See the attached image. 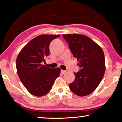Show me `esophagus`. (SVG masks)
Wrapping results in <instances>:
<instances>
[{"instance_id":"esophagus-1","label":"esophagus","mask_w":122,"mask_h":122,"mask_svg":"<svg viewBox=\"0 0 122 122\" xmlns=\"http://www.w3.org/2000/svg\"><path fill=\"white\" fill-rule=\"evenodd\" d=\"M61 73L62 74H65V73H66V71H65V70H61Z\"/></svg>"}]
</instances>
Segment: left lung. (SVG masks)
Here are the masks:
<instances>
[{"label":"left lung","instance_id":"8db88e82","mask_svg":"<svg viewBox=\"0 0 122 122\" xmlns=\"http://www.w3.org/2000/svg\"><path fill=\"white\" fill-rule=\"evenodd\" d=\"M62 36L72 54L77 59L80 71L74 72L75 79L69 84L70 90L79 96L90 95L102 80L105 72L104 55L100 46L86 36L67 34Z\"/></svg>","mask_w":122,"mask_h":122}]
</instances>
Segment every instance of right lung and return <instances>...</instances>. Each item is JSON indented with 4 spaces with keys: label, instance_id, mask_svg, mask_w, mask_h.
<instances>
[{
    "label": "right lung",
    "instance_id": "obj_1",
    "mask_svg": "<svg viewBox=\"0 0 122 122\" xmlns=\"http://www.w3.org/2000/svg\"><path fill=\"white\" fill-rule=\"evenodd\" d=\"M57 35H41L32 39L21 50L16 61L18 76L31 95L41 97L51 90L60 73V68L47 67L46 57L49 55L51 41L59 37Z\"/></svg>",
    "mask_w": 122,
    "mask_h": 122
}]
</instances>
